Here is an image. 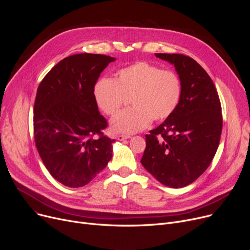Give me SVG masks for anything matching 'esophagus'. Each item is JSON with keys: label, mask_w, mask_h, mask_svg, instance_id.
<instances>
[{"label": "esophagus", "mask_w": 250, "mask_h": 250, "mask_svg": "<svg viewBox=\"0 0 250 250\" xmlns=\"http://www.w3.org/2000/svg\"><path fill=\"white\" fill-rule=\"evenodd\" d=\"M129 138H130L129 135H118L117 136L118 141H124V140H126V139H129Z\"/></svg>", "instance_id": "esophagus-1"}]
</instances>
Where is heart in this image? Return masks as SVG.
<instances>
[{
  "instance_id": "1",
  "label": "heart",
  "mask_w": 250,
  "mask_h": 250,
  "mask_svg": "<svg viewBox=\"0 0 250 250\" xmlns=\"http://www.w3.org/2000/svg\"><path fill=\"white\" fill-rule=\"evenodd\" d=\"M182 93L181 81L171 70H161L148 62H136L118 70L114 80L100 79L93 96L106 115L117 113L129 97L133 107L114 116L111 127L117 133L133 134L152 122H163L177 108Z\"/></svg>"
}]
</instances>
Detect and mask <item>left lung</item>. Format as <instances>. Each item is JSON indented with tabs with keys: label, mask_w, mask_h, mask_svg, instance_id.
Segmentation results:
<instances>
[{
	"label": "left lung",
	"mask_w": 250,
	"mask_h": 250,
	"mask_svg": "<svg viewBox=\"0 0 250 250\" xmlns=\"http://www.w3.org/2000/svg\"><path fill=\"white\" fill-rule=\"evenodd\" d=\"M174 64L182 93L175 111L146 135L141 163L162 185L179 188L198 179L217 152L223 125L213 80L190 57L155 54Z\"/></svg>",
	"instance_id": "8db88e82"
}]
</instances>
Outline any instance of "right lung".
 Returning <instances> with one entry per match:
<instances>
[{"mask_svg":"<svg viewBox=\"0 0 250 250\" xmlns=\"http://www.w3.org/2000/svg\"><path fill=\"white\" fill-rule=\"evenodd\" d=\"M115 61L105 55L64 58L42 79L33 108L39 156L63 186H86L106 167L114 140L103 134L107 122L98 111L93 89L100 73Z\"/></svg>","mask_w":250,"mask_h":250,"instance_id":"1","label":"right lung"}]
</instances>
